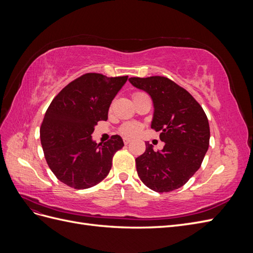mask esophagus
I'll return each mask as SVG.
<instances>
[{
	"label": "esophagus",
	"instance_id": "1",
	"mask_svg": "<svg viewBox=\"0 0 253 253\" xmlns=\"http://www.w3.org/2000/svg\"><path fill=\"white\" fill-rule=\"evenodd\" d=\"M131 138H127V137H124V142H125V144H127V143H129L131 142Z\"/></svg>",
	"mask_w": 253,
	"mask_h": 253
}]
</instances>
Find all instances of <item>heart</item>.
Segmentation results:
<instances>
[{
	"label": "heart",
	"mask_w": 253,
	"mask_h": 253,
	"mask_svg": "<svg viewBox=\"0 0 253 253\" xmlns=\"http://www.w3.org/2000/svg\"><path fill=\"white\" fill-rule=\"evenodd\" d=\"M140 94L142 93H136L134 94V96L140 95ZM141 128H142V126L140 124H137V122H126V124H125L120 127V133L127 137H134L140 133Z\"/></svg>",
	"instance_id": "obj_1"
}]
</instances>
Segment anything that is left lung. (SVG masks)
<instances>
[{"label":"left lung","instance_id":"1","mask_svg":"<svg viewBox=\"0 0 253 253\" xmlns=\"http://www.w3.org/2000/svg\"><path fill=\"white\" fill-rule=\"evenodd\" d=\"M151 96L154 115L151 127L165 142L154 151L145 142V152L136 158V169L145 186L156 192L182 187L200 169L209 148L210 127L206 114L189 91L169 78L152 76L128 79Z\"/></svg>","mask_w":253,"mask_h":253}]
</instances>
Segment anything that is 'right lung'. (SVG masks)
<instances>
[{
  "instance_id": "1",
  "label": "right lung",
  "mask_w": 253,
  "mask_h": 253,
  "mask_svg": "<svg viewBox=\"0 0 253 253\" xmlns=\"http://www.w3.org/2000/svg\"><path fill=\"white\" fill-rule=\"evenodd\" d=\"M127 76L88 73L53 98L40 129L44 156L51 172L68 187L87 189L108 176L115 153L124 147L119 135L109 141L91 139L98 121L108 119L110 105Z\"/></svg>"
}]
</instances>
